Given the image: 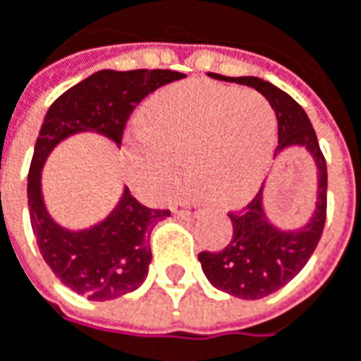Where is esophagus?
<instances>
[{"label":"esophagus","instance_id":"esophagus-1","mask_svg":"<svg viewBox=\"0 0 361 361\" xmlns=\"http://www.w3.org/2000/svg\"><path fill=\"white\" fill-rule=\"evenodd\" d=\"M176 216H178V218H190V216H192V212H190V210H176Z\"/></svg>","mask_w":361,"mask_h":361}]
</instances>
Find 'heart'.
<instances>
[{
  "mask_svg": "<svg viewBox=\"0 0 361 361\" xmlns=\"http://www.w3.org/2000/svg\"><path fill=\"white\" fill-rule=\"evenodd\" d=\"M143 127L135 135L131 173L145 196H171L185 159L190 180L208 202L236 204L255 190L271 159L276 115L255 90L185 82L147 102Z\"/></svg>",
  "mask_w": 361,
  "mask_h": 361,
  "instance_id": "b5f03b06",
  "label": "heart"
}]
</instances>
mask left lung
<instances>
[{
	"label": "left lung",
	"mask_w": 361,
	"mask_h": 361,
	"mask_svg": "<svg viewBox=\"0 0 361 361\" xmlns=\"http://www.w3.org/2000/svg\"><path fill=\"white\" fill-rule=\"evenodd\" d=\"M212 78L246 85L259 90L271 102L279 121V147H303L311 153L317 167V202L311 220L299 230H279L262 210V188L240 210L228 212L232 222V238L222 250H204L197 255L202 271L216 289L238 299H262L281 287L311 259L319 243L327 216V164L319 141L303 106L287 92L257 76L230 78L212 74Z\"/></svg>",
	"instance_id": "1"
}]
</instances>
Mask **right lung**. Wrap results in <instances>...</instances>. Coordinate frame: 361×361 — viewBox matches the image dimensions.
I'll list each match as a JSON object with an SVG mask.
<instances>
[{
	"label": "right lung",
	"mask_w": 361,
	"mask_h": 361,
	"mask_svg": "<svg viewBox=\"0 0 361 361\" xmlns=\"http://www.w3.org/2000/svg\"><path fill=\"white\" fill-rule=\"evenodd\" d=\"M185 78L176 71H99L56 99L42 123L27 173V208L34 238L52 273L90 301H111L139 289L151 262L149 234L169 210L139 204L125 188L101 224L72 232L58 226L42 200V167L68 135L94 131L121 145L125 125L149 92Z\"/></svg>",
	"instance_id": "obj_1"
}]
</instances>
